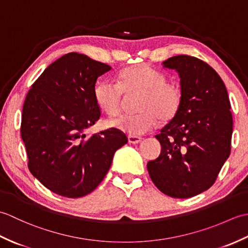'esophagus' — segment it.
Segmentation results:
<instances>
[{
    "instance_id": "1",
    "label": "esophagus",
    "mask_w": 248,
    "mask_h": 248,
    "mask_svg": "<svg viewBox=\"0 0 248 248\" xmlns=\"http://www.w3.org/2000/svg\"><path fill=\"white\" fill-rule=\"evenodd\" d=\"M128 140H129L130 144H139V143H140L141 138H140V136L129 135V136H128Z\"/></svg>"
}]
</instances>
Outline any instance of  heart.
Segmentation results:
<instances>
[{"instance_id": "1", "label": "heart", "mask_w": 248, "mask_h": 248, "mask_svg": "<svg viewBox=\"0 0 248 248\" xmlns=\"http://www.w3.org/2000/svg\"><path fill=\"white\" fill-rule=\"evenodd\" d=\"M124 93L140 94L139 114L123 116L108 121L112 128L132 136L141 135L159 123H167L176 117L181 108V91L175 84L166 83L164 73L145 64H138L120 71L117 83L102 80L93 89L98 107L109 116H117L123 108Z\"/></svg>"}]
</instances>
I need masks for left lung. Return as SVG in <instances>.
<instances>
[{"label":"left lung","mask_w":248,"mask_h":248,"mask_svg":"<svg viewBox=\"0 0 248 248\" xmlns=\"http://www.w3.org/2000/svg\"><path fill=\"white\" fill-rule=\"evenodd\" d=\"M180 78L181 108L155 135L161 155L147 164L155 186L173 198H188L213 186L229 157L232 115L227 89L207 62L177 55L163 62Z\"/></svg>","instance_id":"1"}]
</instances>
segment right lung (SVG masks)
<instances>
[{
  "label": "right lung",
  "mask_w": 248,
  "mask_h": 248,
  "mask_svg": "<svg viewBox=\"0 0 248 248\" xmlns=\"http://www.w3.org/2000/svg\"><path fill=\"white\" fill-rule=\"evenodd\" d=\"M112 67L84 54H65L46 68L26 94L21 138L29 170L50 191L68 198L92 193L116 150L128 143L117 129L87 136L100 118L93 89Z\"/></svg>",
  "instance_id": "add662e5"
}]
</instances>
